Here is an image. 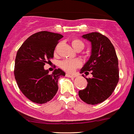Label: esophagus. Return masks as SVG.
Here are the masks:
<instances>
[{
  "instance_id": "esophagus-1",
  "label": "esophagus",
  "mask_w": 134,
  "mask_h": 134,
  "mask_svg": "<svg viewBox=\"0 0 134 134\" xmlns=\"http://www.w3.org/2000/svg\"><path fill=\"white\" fill-rule=\"evenodd\" d=\"M66 76L67 77H69V78H75V77H76L75 75H70V74H68V73L66 74Z\"/></svg>"
}]
</instances>
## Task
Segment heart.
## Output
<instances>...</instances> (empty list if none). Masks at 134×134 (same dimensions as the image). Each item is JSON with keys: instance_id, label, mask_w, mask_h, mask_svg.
I'll return each instance as SVG.
<instances>
[{"instance_id": "1", "label": "heart", "mask_w": 134, "mask_h": 134, "mask_svg": "<svg viewBox=\"0 0 134 134\" xmlns=\"http://www.w3.org/2000/svg\"><path fill=\"white\" fill-rule=\"evenodd\" d=\"M71 44L73 48L77 51H81L84 48V43L79 38H73L71 40ZM81 64V62L79 59H64L60 62L59 67L63 70L68 73H72Z\"/></svg>"}]
</instances>
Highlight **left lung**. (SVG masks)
<instances>
[{"instance_id": "left-lung-1", "label": "left lung", "mask_w": 134, "mask_h": 134, "mask_svg": "<svg viewBox=\"0 0 134 134\" xmlns=\"http://www.w3.org/2000/svg\"><path fill=\"white\" fill-rule=\"evenodd\" d=\"M83 37L91 42L92 54L80 72L87 75L90 72L93 77L86 78L87 87L79 90V96L86 103L97 105L114 91L119 80V61L113 44L106 36L92 32Z\"/></svg>"}]
</instances>
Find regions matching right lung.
Instances as JSON below:
<instances>
[{"mask_svg":"<svg viewBox=\"0 0 134 134\" xmlns=\"http://www.w3.org/2000/svg\"><path fill=\"white\" fill-rule=\"evenodd\" d=\"M63 35L40 31L28 37L16 54L14 77L20 91L32 102L43 104L51 100L58 90L57 81L65 72L59 68L51 75L44 69L53 57L55 48Z\"/></svg>","mask_w":134,"mask_h":134,"instance_id":"right-lung-1","label":"right lung"}]
</instances>
